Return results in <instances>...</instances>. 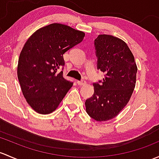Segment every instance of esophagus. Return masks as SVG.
<instances>
[{
	"mask_svg": "<svg viewBox=\"0 0 159 159\" xmlns=\"http://www.w3.org/2000/svg\"><path fill=\"white\" fill-rule=\"evenodd\" d=\"M86 84V81L84 80H81V81H78V85H84Z\"/></svg>",
	"mask_w": 159,
	"mask_h": 159,
	"instance_id": "obj_1",
	"label": "esophagus"
}]
</instances>
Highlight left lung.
Returning a JSON list of instances; mask_svg holds the SVG:
<instances>
[{
    "label": "left lung",
    "mask_w": 159,
    "mask_h": 159,
    "mask_svg": "<svg viewBox=\"0 0 159 159\" xmlns=\"http://www.w3.org/2000/svg\"><path fill=\"white\" fill-rule=\"evenodd\" d=\"M98 69L105 73L93 83L94 93L85 101L88 114L97 121L114 118L127 104L135 88L137 67L134 56L124 41L110 35L94 40Z\"/></svg>",
    "instance_id": "1"
}]
</instances>
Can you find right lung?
<instances>
[{
	"mask_svg": "<svg viewBox=\"0 0 159 159\" xmlns=\"http://www.w3.org/2000/svg\"><path fill=\"white\" fill-rule=\"evenodd\" d=\"M84 37L83 32L52 23L26 42L18 60L17 77L23 96L36 112L49 114L54 111L71 88L72 81L63 77V55Z\"/></svg>",
	"mask_w": 159,
	"mask_h": 159,
	"instance_id": "obj_1",
	"label": "right lung"
}]
</instances>
